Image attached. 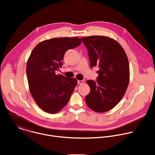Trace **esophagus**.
I'll return each instance as SVG.
<instances>
[{"label":"esophagus","mask_w":155,"mask_h":155,"mask_svg":"<svg viewBox=\"0 0 155 155\" xmlns=\"http://www.w3.org/2000/svg\"><path fill=\"white\" fill-rule=\"evenodd\" d=\"M84 83V80H78V84H81Z\"/></svg>","instance_id":"esophagus-1"}]
</instances>
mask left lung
Wrapping results in <instances>:
<instances>
[{"label":"left lung","instance_id":"obj_1","mask_svg":"<svg viewBox=\"0 0 155 155\" xmlns=\"http://www.w3.org/2000/svg\"><path fill=\"white\" fill-rule=\"evenodd\" d=\"M81 40L87 48L91 68L99 69L97 80L87 81L91 91L85 98L86 104L95 112H107L120 101L127 90L130 77L128 58L113 38L95 35Z\"/></svg>","mask_w":155,"mask_h":155}]
</instances>
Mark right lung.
Instances as JSON below:
<instances>
[{
  "label": "right lung",
  "mask_w": 155,
  "mask_h": 155,
  "mask_svg": "<svg viewBox=\"0 0 155 155\" xmlns=\"http://www.w3.org/2000/svg\"><path fill=\"white\" fill-rule=\"evenodd\" d=\"M78 37H60L44 40L32 50L26 65L32 97L44 111L55 114L68 103L77 80L55 72L63 65L65 52L81 44Z\"/></svg>",
  "instance_id": "1"
}]
</instances>
